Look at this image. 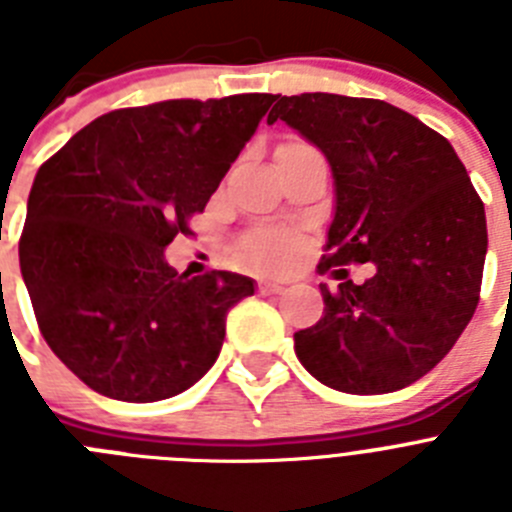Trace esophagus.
<instances>
[{
	"mask_svg": "<svg viewBox=\"0 0 512 512\" xmlns=\"http://www.w3.org/2000/svg\"><path fill=\"white\" fill-rule=\"evenodd\" d=\"M259 292L261 295H277V292H282V284L271 282V279H259Z\"/></svg>",
	"mask_w": 512,
	"mask_h": 512,
	"instance_id": "34e87169",
	"label": "esophagus"
}]
</instances>
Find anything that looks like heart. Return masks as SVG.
<instances>
[{"instance_id":"1","label":"heart","mask_w":512,"mask_h":512,"mask_svg":"<svg viewBox=\"0 0 512 512\" xmlns=\"http://www.w3.org/2000/svg\"><path fill=\"white\" fill-rule=\"evenodd\" d=\"M246 256L261 269H279L292 259L297 238L287 230H259L246 238Z\"/></svg>"}]
</instances>
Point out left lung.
Here are the masks:
<instances>
[{
    "label": "left lung",
    "instance_id": "8db88e82",
    "mask_svg": "<svg viewBox=\"0 0 512 512\" xmlns=\"http://www.w3.org/2000/svg\"><path fill=\"white\" fill-rule=\"evenodd\" d=\"M274 99L266 122H287L333 171L320 266H377L364 284L320 287L323 318L295 333L297 359L348 395L402 390L449 354L477 310L485 205L449 140L395 104L325 92Z\"/></svg>",
    "mask_w": 512,
    "mask_h": 512
}]
</instances>
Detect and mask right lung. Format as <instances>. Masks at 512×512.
<instances>
[{
  "label": "right lung",
  "mask_w": 512,
  "mask_h": 512,
  "mask_svg": "<svg viewBox=\"0 0 512 512\" xmlns=\"http://www.w3.org/2000/svg\"><path fill=\"white\" fill-rule=\"evenodd\" d=\"M274 94L166 99L89 122L35 174L20 269L40 333L81 382L156 402L215 364L233 271L176 274L164 248L205 210Z\"/></svg>",
  "instance_id": "1"
}]
</instances>
